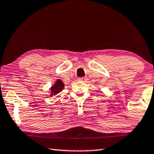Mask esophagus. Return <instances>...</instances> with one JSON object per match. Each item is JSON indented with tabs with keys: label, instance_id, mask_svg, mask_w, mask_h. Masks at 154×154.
<instances>
[{
	"label": "esophagus",
	"instance_id": "34e87169",
	"mask_svg": "<svg viewBox=\"0 0 154 154\" xmlns=\"http://www.w3.org/2000/svg\"><path fill=\"white\" fill-rule=\"evenodd\" d=\"M87 80H88V78L87 77H82V78H79V81H83V82H85Z\"/></svg>",
	"mask_w": 154,
	"mask_h": 154
}]
</instances>
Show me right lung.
Masks as SVG:
<instances>
[{
    "label": "right lung",
    "mask_w": 154,
    "mask_h": 154,
    "mask_svg": "<svg viewBox=\"0 0 154 154\" xmlns=\"http://www.w3.org/2000/svg\"><path fill=\"white\" fill-rule=\"evenodd\" d=\"M64 85L63 82H62L60 80H57L54 85L51 88V97H53V95H56L59 92H60L64 89Z\"/></svg>",
    "instance_id": "add662e5"
}]
</instances>
